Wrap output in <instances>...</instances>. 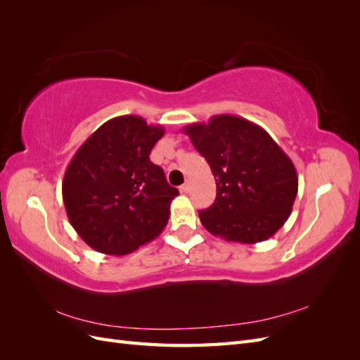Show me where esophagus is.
Wrapping results in <instances>:
<instances>
[{"label": "esophagus", "mask_w": 360, "mask_h": 360, "mask_svg": "<svg viewBox=\"0 0 360 360\" xmlns=\"http://www.w3.org/2000/svg\"><path fill=\"white\" fill-rule=\"evenodd\" d=\"M189 189H191V184L186 181V183H184V184H181V186H180V191L183 192V193H188L189 192Z\"/></svg>", "instance_id": "1"}]
</instances>
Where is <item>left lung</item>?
I'll return each instance as SVG.
<instances>
[{"label": "left lung", "mask_w": 360, "mask_h": 360, "mask_svg": "<svg viewBox=\"0 0 360 360\" xmlns=\"http://www.w3.org/2000/svg\"><path fill=\"white\" fill-rule=\"evenodd\" d=\"M216 180V200L198 212L210 234L226 242L267 240L290 217L299 177L263 127L243 117L213 115L183 127Z\"/></svg>", "instance_id": "1"}]
</instances>
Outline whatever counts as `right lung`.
Listing matches in <instances>:
<instances>
[{"instance_id":"right-lung-1","label":"right lung","mask_w":360,"mask_h":360,"mask_svg":"<svg viewBox=\"0 0 360 360\" xmlns=\"http://www.w3.org/2000/svg\"><path fill=\"white\" fill-rule=\"evenodd\" d=\"M163 135L165 129L143 117H115L72 158L63 179L64 207L75 231L97 252L127 255L167 226L179 191L148 158Z\"/></svg>"}]
</instances>
